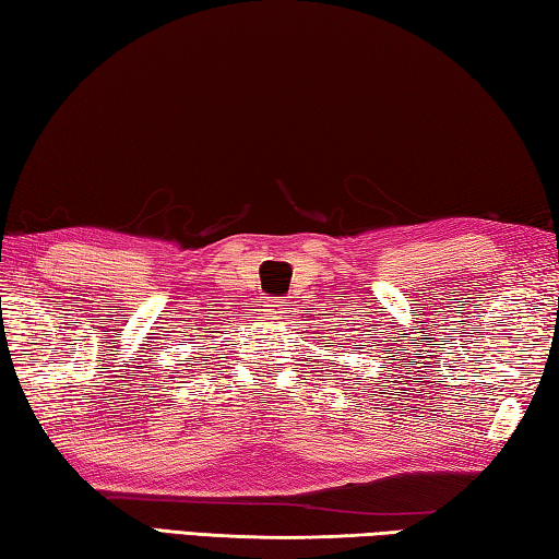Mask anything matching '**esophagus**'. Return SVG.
I'll use <instances>...</instances> for the list:
<instances>
[{
  "label": "esophagus",
  "instance_id": "34e87169",
  "mask_svg": "<svg viewBox=\"0 0 559 559\" xmlns=\"http://www.w3.org/2000/svg\"><path fill=\"white\" fill-rule=\"evenodd\" d=\"M264 314H267L270 319H277V322H282V319H287V314H289V305L285 299H280V297H270V299H264Z\"/></svg>",
  "mask_w": 559,
  "mask_h": 559
}]
</instances>
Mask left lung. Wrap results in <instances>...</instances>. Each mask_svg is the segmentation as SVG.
<instances>
[{
	"label": "left lung",
	"mask_w": 559,
	"mask_h": 559,
	"mask_svg": "<svg viewBox=\"0 0 559 559\" xmlns=\"http://www.w3.org/2000/svg\"><path fill=\"white\" fill-rule=\"evenodd\" d=\"M361 346H364V344H361Z\"/></svg>",
	"instance_id": "left-lung-1"
}]
</instances>
